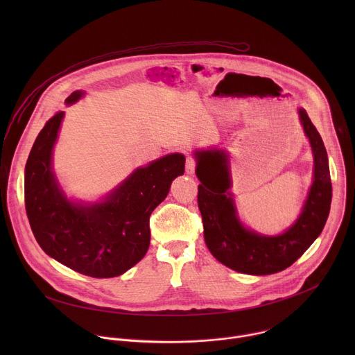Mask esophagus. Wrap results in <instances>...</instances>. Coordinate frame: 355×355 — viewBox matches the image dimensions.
Masks as SVG:
<instances>
[{
  "mask_svg": "<svg viewBox=\"0 0 355 355\" xmlns=\"http://www.w3.org/2000/svg\"><path fill=\"white\" fill-rule=\"evenodd\" d=\"M185 171L187 174L192 175L195 173V160L192 157H188L187 159V164H185Z\"/></svg>",
  "mask_w": 355,
  "mask_h": 355,
  "instance_id": "1",
  "label": "esophagus"
}]
</instances>
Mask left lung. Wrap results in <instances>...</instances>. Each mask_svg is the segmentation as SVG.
Wrapping results in <instances>:
<instances>
[{
  "instance_id": "left-lung-1",
  "label": "left lung",
  "mask_w": 355,
  "mask_h": 355,
  "mask_svg": "<svg viewBox=\"0 0 355 355\" xmlns=\"http://www.w3.org/2000/svg\"><path fill=\"white\" fill-rule=\"evenodd\" d=\"M300 123L313 153V180L297 219L281 234L267 236L251 230L239 218L230 192L232 173L226 150H196L195 174L198 207L205 243L223 266L243 274L268 275L292 266L322 233L331 204V180L327 151L306 111L297 110Z\"/></svg>"
}]
</instances>
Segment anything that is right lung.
<instances>
[{
	"mask_svg": "<svg viewBox=\"0 0 355 355\" xmlns=\"http://www.w3.org/2000/svg\"><path fill=\"white\" fill-rule=\"evenodd\" d=\"M84 91H74L66 105ZM64 112L50 118L37 135L25 166V208L33 236L47 256L92 277L112 278L136 266L150 245V215L166 199L173 180L184 174L181 153L136 168L105 198L73 200L53 171V147Z\"/></svg>",
	"mask_w": 355,
	"mask_h": 355,
	"instance_id": "obj_1",
	"label": "right lung"
}]
</instances>
